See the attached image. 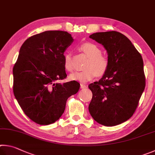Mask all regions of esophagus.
I'll return each mask as SVG.
<instances>
[{"instance_id":"34e87169","label":"esophagus","mask_w":155,"mask_h":155,"mask_svg":"<svg viewBox=\"0 0 155 155\" xmlns=\"http://www.w3.org/2000/svg\"><path fill=\"white\" fill-rule=\"evenodd\" d=\"M87 87H88V86L86 85V84H80V88H82V89L86 88Z\"/></svg>"}]
</instances>
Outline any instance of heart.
<instances>
[{"label": "heart", "mask_w": 155, "mask_h": 155, "mask_svg": "<svg viewBox=\"0 0 155 155\" xmlns=\"http://www.w3.org/2000/svg\"><path fill=\"white\" fill-rule=\"evenodd\" d=\"M80 50L89 58L85 64V69L70 74L69 79L81 82H88L96 75L102 76L106 73L109 66V61L105 56L101 55V50L93 43H84L80 46ZM64 66L68 71L73 69L71 55L67 54L64 56Z\"/></svg>", "instance_id": "obj_1"}]
</instances>
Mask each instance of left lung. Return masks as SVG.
I'll use <instances>...</instances> for the list:
<instances>
[{
    "label": "left lung",
    "instance_id": "8db88e82",
    "mask_svg": "<svg viewBox=\"0 0 155 155\" xmlns=\"http://www.w3.org/2000/svg\"><path fill=\"white\" fill-rule=\"evenodd\" d=\"M89 37L104 46L109 61L107 71L99 82L88 86L93 93L89 112L102 125H118L133 116L144 91L142 56L120 32H96Z\"/></svg>",
    "mask_w": 155,
    "mask_h": 155
}]
</instances>
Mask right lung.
Masks as SVG:
<instances>
[{
    "mask_svg": "<svg viewBox=\"0 0 155 155\" xmlns=\"http://www.w3.org/2000/svg\"><path fill=\"white\" fill-rule=\"evenodd\" d=\"M73 39L66 31H48L27 39L13 67V93L24 114L41 125L55 123L64 112L67 99L79 91L67 77L64 52Z\"/></svg>",
    "mask_w": 155,
    "mask_h": 155,
    "instance_id": "right-lung-1",
    "label": "right lung"
}]
</instances>
